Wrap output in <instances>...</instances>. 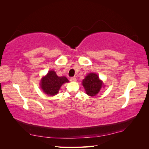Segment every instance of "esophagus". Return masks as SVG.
<instances>
[{
	"label": "esophagus",
	"mask_w": 149,
	"mask_h": 149,
	"mask_svg": "<svg viewBox=\"0 0 149 149\" xmlns=\"http://www.w3.org/2000/svg\"><path fill=\"white\" fill-rule=\"evenodd\" d=\"M70 81H72V82H74V81H76V78L74 77H72L70 79Z\"/></svg>",
	"instance_id": "34e87169"
}]
</instances>
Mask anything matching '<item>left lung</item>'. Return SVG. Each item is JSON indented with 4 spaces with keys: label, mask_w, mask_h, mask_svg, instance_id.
<instances>
[{
    "label": "left lung",
    "mask_w": 149,
    "mask_h": 149,
    "mask_svg": "<svg viewBox=\"0 0 149 149\" xmlns=\"http://www.w3.org/2000/svg\"><path fill=\"white\" fill-rule=\"evenodd\" d=\"M83 85L88 95L95 96L103 86V83L99 79L98 75L91 73L83 80Z\"/></svg>",
    "instance_id": "obj_1"
}]
</instances>
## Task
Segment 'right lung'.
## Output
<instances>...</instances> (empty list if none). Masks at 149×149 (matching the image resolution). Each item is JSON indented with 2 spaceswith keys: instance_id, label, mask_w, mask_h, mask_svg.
<instances>
[{
  "instance_id": "right-lung-1",
  "label": "right lung",
  "mask_w": 149,
  "mask_h": 149,
  "mask_svg": "<svg viewBox=\"0 0 149 149\" xmlns=\"http://www.w3.org/2000/svg\"><path fill=\"white\" fill-rule=\"evenodd\" d=\"M68 82V79L66 77H58L54 71L50 70L45 77L42 78L40 85L45 93L52 96L58 93L63 84Z\"/></svg>"
}]
</instances>
